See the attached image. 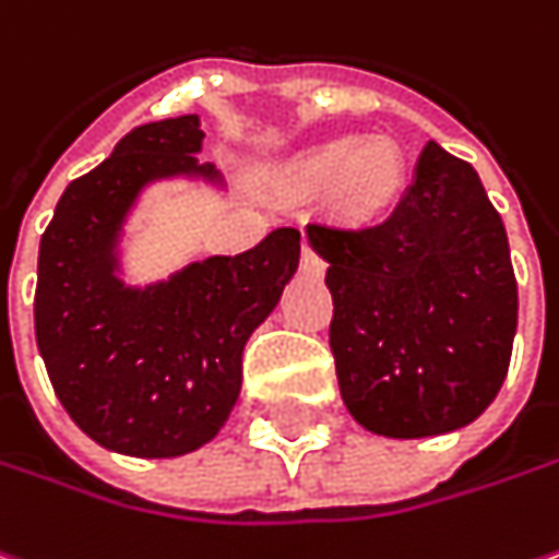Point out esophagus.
I'll return each mask as SVG.
<instances>
[{
    "mask_svg": "<svg viewBox=\"0 0 559 559\" xmlns=\"http://www.w3.org/2000/svg\"><path fill=\"white\" fill-rule=\"evenodd\" d=\"M300 262H304V272H309V275H322V272H325V259L316 253L306 240H304V255H300Z\"/></svg>",
    "mask_w": 559,
    "mask_h": 559,
    "instance_id": "obj_1",
    "label": "esophagus"
}]
</instances>
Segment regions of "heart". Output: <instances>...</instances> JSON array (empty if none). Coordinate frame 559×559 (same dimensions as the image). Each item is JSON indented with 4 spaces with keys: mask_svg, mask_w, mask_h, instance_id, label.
I'll use <instances>...</instances> for the list:
<instances>
[{
    "mask_svg": "<svg viewBox=\"0 0 559 559\" xmlns=\"http://www.w3.org/2000/svg\"><path fill=\"white\" fill-rule=\"evenodd\" d=\"M287 181L300 190H328L337 183V203L353 212L381 209L403 181L401 150L384 140L362 136H331L322 143L306 146L290 162Z\"/></svg>",
    "mask_w": 559,
    "mask_h": 559,
    "instance_id": "1",
    "label": "heart"
}]
</instances>
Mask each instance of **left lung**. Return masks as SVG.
Here are the masks:
<instances>
[{"label":"left lung","mask_w":559,"mask_h":559,"mask_svg":"<svg viewBox=\"0 0 559 559\" xmlns=\"http://www.w3.org/2000/svg\"><path fill=\"white\" fill-rule=\"evenodd\" d=\"M306 237L328 262L331 353L353 419L384 438L475 423L510 369L520 297L473 165L428 140L384 218H312Z\"/></svg>","instance_id":"8db88e82"}]
</instances>
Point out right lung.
Segmentation results:
<instances>
[{"label": "right lung", "instance_id": "obj_1", "mask_svg": "<svg viewBox=\"0 0 559 559\" xmlns=\"http://www.w3.org/2000/svg\"><path fill=\"white\" fill-rule=\"evenodd\" d=\"M200 115L140 124L68 183L39 240L34 325L56 397L96 444L128 456H183L228 423L243 347L300 265V231L275 228L237 255L187 262L168 278L124 281V237L162 181L225 178L203 153Z\"/></svg>", "mask_w": 559, "mask_h": 559}]
</instances>
